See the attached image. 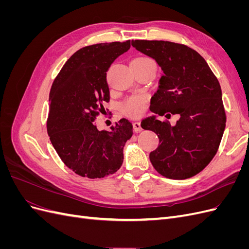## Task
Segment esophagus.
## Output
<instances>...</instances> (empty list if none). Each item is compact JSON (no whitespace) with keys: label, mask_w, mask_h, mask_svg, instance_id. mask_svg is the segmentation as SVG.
I'll use <instances>...</instances> for the list:
<instances>
[{"label":"esophagus","mask_w":249,"mask_h":249,"mask_svg":"<svg viewBox=\"0 0 249 249\" xmlns=\"http://www.w3.org/2000/svg\"><path fill=\"white\" fill-rule=\"evenodd\" d=\"M133 126H134L135 132H141L142 131V127H141V124H140L139 122H135L133 124Z\"/></svg>","instance_id":"1"}]
</instances>
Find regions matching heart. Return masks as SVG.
Returning a JSON list of instances; mask_svg holds the SVG:
<instances>
[{"instance_id": "heart-1", "label": "heart", "mask_w": 249, "mask_h": 249, "mask_svg": "<svg viewBox=\"0 0 249 249\" xmlns=\"http://www.w3.org/2000/svg\"><path fill=\"white\" fill-rule=\"evenodd\" d=\"M152 60L146 57H137L134 58L131 62H143ZM144 97L142 95H134L126 99L122 105H120V110L126 115L132 117H137L142 114L143 108H144Z\"/></svg>"}]
</instances>
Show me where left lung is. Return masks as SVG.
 <instances>
[{"label": "left lung", "instance_id": "obj_1", "mask_svg": "<svg viewBox=\"0 0 249 249\" xmlns=\"http://www.w3.org/2000/svg\"><path fill=\"white\" fill-rule=\"evenodd\" d=\"M132 46L155 59L163 71L150 111L160 116L167 111L179 115L176 125L156 116L142 120V129L155 132L160 141L149 154L150 162L165 178L194 177L212 161L225 129L219 82L206 60L185 44L132 40Z\"/></svg>", "mask_w": 249, "mask_h": 249}]
</instances>
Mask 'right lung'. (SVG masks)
<instances>
[{
    "label": "right lung",
    "instance_id": "obj_1",
    "mask_svg": "<svg viewBox=\"0 0 249 249\" xmlns=\"http://www.w3.org/2000/svg\"><path fill=\"white\" fill-rule=\"evenodd\" d=\"M131 48V40L80 49L67 60L50 91L48 134L67 167L81 177L101 178L115 173L124 162V146L133 125L123 118L111 131H99L95 122L110 101L107 71Z\"/></svg>",
    "mask_w": 249,
    "mask_h": 249
}]
</instances>
